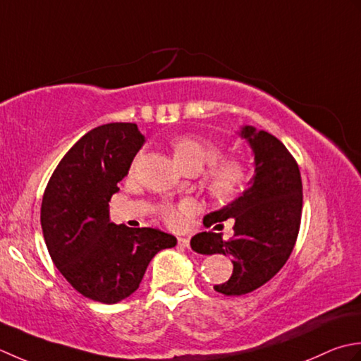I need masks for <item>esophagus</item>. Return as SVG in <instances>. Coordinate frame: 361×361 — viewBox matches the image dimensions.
I'll return each instance as SVG.
<instances>
[{
	"instance_id": "esophagus-1",
	"label": "esophagus",
	"mask_w": 361,
	"mask_h": 361,
	"mask_svg": "<svg viewBox=\"0 0 361 361\" xmlns=\"http://www.w3.org/2000/svg\"><path fill=\"white\" fill-rule=\"evenodd\" d=\"M178 243H179L180 247H187V249L190 247V238H187V237H179Z\"/></svg>"
}]
</instances>
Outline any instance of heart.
<instances>
[{"label": "heart", "mask_w": 361, "mask_h": 361, "mask_svg": "<svg viewBox=\"0 0 361 361\" xmlns=\"http://www.w3.org/2000/svg\"><path fill=\"white\" fill-rule=\"evenodd\" d=\"M174 159L183 171H201L204 166L214 164L207 176V188L218 201H229L243 190L247 179L246 165L240 159L221 157V149L209 140L196 137H179L171 143ZM196 205L190 201L179 205H166L161 209V216L171 226H179L188 213L195 212Z\"/></svg>", "instance_id": "b5f03b06"}]
</instances>
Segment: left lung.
Returning a JSON list of instances; mask_svg holds the SVG:
<instances>
[{
    "label": "left lung",
    "mask_w": 361,
    "mask_h": 361,
    "mask_svg": "<svg viewBox=\"0 0 361 361\" xmlns=\"http://www.w3.org/2000/svg\"><path fill=\"white\" fill-rule=\"evenodd\" d=\"M238 134L252 149L254 178L237 200L204 216L205 226L232 218L233 237L201 232L190 241L197 254L232 257L231 279L213 286L226 296L251 293L281 271L296 243L302 213L299 166L281 140L254 126H243Z\"/></svg>",
    "instance_id": "8db88e82"
}]
</instances>
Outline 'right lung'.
<instances>
[{
    "instance_id": "add662e5",
    "label": "right lung",
    "mask_w": 361,
    "mask_h": 361,
    "mask_svg": "<svg viewBox=\"0 0 361 361\" xmlns=\"http://www.w3.org/2000/svg\"><path fill=\"white\" fill-rule=\"evenodd\" d=\"M143 143L134 123L92 129L65 154L43 195L40 223L56 268L82 296L102 304L129 298L152 257L178 243L152 227L110 221V197Z\"/></svg>"
}]
</instances>
